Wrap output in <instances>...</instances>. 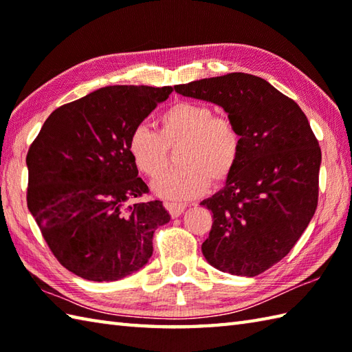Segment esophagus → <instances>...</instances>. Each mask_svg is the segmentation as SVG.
<instances>
[{
    "mask_svg": "<svg viewBox=\"0 0 352 352\" xmlns=\"http://www.w3.org/2000/svg\"><path fill=\"white\" fill-rule=\"evenodd\" d=\"M164 207H166V210L174 216V218H178V216L184 213L186 208H188V204H177V203H169V201H166V203H164Z\"/></svg>",
    "mask_w": 352,
    "mask_h": 352,
    "instance_id": "34e87169",
    "label": "esophagus"
}]
</instances>
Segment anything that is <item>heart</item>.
<instances>
[{"instance_id":"obj_1","label":"heart","mask_w":352,"mask_h":352,"mask_svg":"<svg viewBox=\"0 0 352 352\" xmlns=\"http://www.w3.org/2000/svg\"><path fill=\"white\" fill-rule=\"evenodd\" d=\"M201 102L178 101L159 116V133L146 125L131 130L126 148L134 166L146 177H155L166 166L168 151L182 142L175 169L163 172L153 189L163 198L180 201L203 195L210 182L219 184L233 172L241 154V134L228 118L213 116Z\"/></svg>"}]
</instances>
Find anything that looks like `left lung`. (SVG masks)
I'll list each match as a JSON object with an SVG mask.
<instances>
[{"mask_svg": "<svg viewBox=\"0 0 352 352\" xmlns=\"http://www.w3.org/2000/svg\"><path fill=\"white\" fill-rule=\"evenodd\" d=\"M227 111L241 154L226 186L201 201L213 213L206 260L222 272L256 276L286 257L318 206L320 148L300 106L243 72L174 86Z\"/></svg>", "mask_w": 352, "mask_h": 352, "instance_id": "left-lung-1", "label": "left lung"}]
</instances>
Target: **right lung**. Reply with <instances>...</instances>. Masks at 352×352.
Segmentation results:
<instances>
[{
  "label": "right lung",
  "instance_id": "add662e5",
  "mask_svg": "<svg viewBox=\"0 0 352 352\" xmlns=\"http://www.w3.org/2000/svg\"><path fill=\"white\" fill-rule=\"evenodd\" d=\"M170 86H106L56 109L28 149L27 206L50 250L81 278L116 281L153 256L170 221L148 192L126 142Z\"/></svg>",
  "mask_w": 352,
  "mask_h": 352
}]
</instances>
